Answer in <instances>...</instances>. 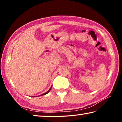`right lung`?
<instances>
[{"mask_svg": "<svg viewBox=\"0 0 122 122\" xmlns=\"http://www.w3.org/2000/svg\"><path fill=\"white\" fill-rule=\"evenodd\" d=\"M51 87H52V86H51V88H50V89H49V90H48V91H47V92H46V93H43V94H41V96H43V95H46V94H47V93H49V92H50V91H51Z\"/></svg>", "mask_w": 122, "mask_h": 122, "instance_id": "obj_1", "label": "right lung"}]
</instances>
